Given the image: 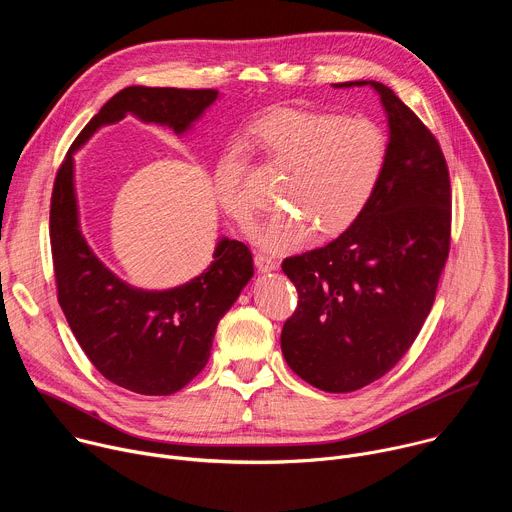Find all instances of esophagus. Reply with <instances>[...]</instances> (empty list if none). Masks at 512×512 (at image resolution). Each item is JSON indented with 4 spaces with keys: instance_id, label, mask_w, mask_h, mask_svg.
Returning <instances> with one entry per match:
<instances>
[{
    "instance_id": "obj_1",
    "label": "esophagus",
    "mask_w": 512,
    "mask_h": 512,
    "mask_svg": "<svg viewBox=\"0 0 512 512\" xmlns=\"http://www.w3.org/2000/svg\"><path fill=\"white\" fill-rule=\"evenodd\" d=\"M255 265L259 271H275L279 267V261L273 257V255H267V253H261L257 251L255 253Z\"/></svg>"
}]
</instances>
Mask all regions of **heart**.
I'll return each mask as SVG.
<instances>
[{"mask_svg":"<svg viewBox=\"0 0 512 512\" xmlns=\"http://www.w3.org/2000/svg\"><path fill=\"white\" fill-rule=\"evenodd\" d=\"M255 133L267 160L287 172L279 186V200L287 206L253 231L269 251L296 249L314 231L324 237L344 233L373 200L387 168V133L367 117L289 109L263 119ZM216 194L233 221H253L257 202L247 190L239 148L218 162Z\"/></svg>","mask_w":512,"mask_h":512,"instance_id":"obj_1","label":"heart"}]
</instances>
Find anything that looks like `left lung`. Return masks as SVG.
Returning <instances> with one entry per match:
<instances>
[{
	"label": "left lung",
	"mask_w": 512,
	"mask_h": 512,
	"mask_svg": "<svg viewBox=\"0 0 512 512\" xmlns=\"http://www.w3.org/2000/svg\"><path fill=\"white\" fill-rule=\"evenodd\" d=\"M389 117L383 180L358 221L332 243L285 257L298 289L281 350L289 369L326 393H350L387 375L417 338L435 300L452 239L444 152L423 121L383 83Z\"/></svg>",
	"instance_id": "8db88e82"
}]
</instances>
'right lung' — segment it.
<instances>
[{
  "instance_id": "obj_1",
  "label": "right lung",
  "mask_w": 512,
  "mask_h": 512,
  "mask_svg": "<svg viewBox=\"0 0 512 512\" xmlns=\"http://www.w3.org/2000/svg\"><path fill=\"white\" fill-rule=\"evenodd\" d=\"M216 97L214 89L127 87L87 123L54 178L50 247L58 304L93 367L139 395H172L204 369L218 320L253 275V257L245 243L223 239L212 265L180 287L143 291L123 283L97 259L79 229L72 152L97 127L127 113L184 133Z\"/></svg>"
}]
</instances>
